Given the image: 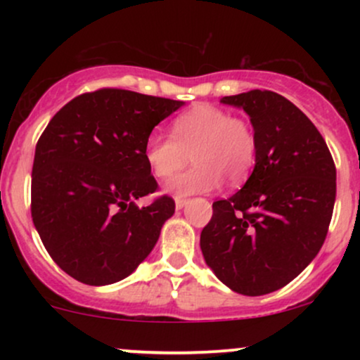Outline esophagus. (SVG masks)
Wrapping results in <instances>:
<instances>
[{"instance_id":"obj_1","label":"esophagus","mask_w":360,"mask_h":360,"mask_svg":"<svg viewBox=\"0 0 360 360\" xmlns=\"http://www.w3.org/2000/svg\"><path fill=\"white\" fill-rule=\"evenodd\" d=\"M186 203H188V200H186V198H176V210L184 208Z\"/></svg>"}]
</instances>
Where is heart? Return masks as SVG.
Here are the masks:
<instances>
[{"instance_id": "1", "label": "heart", "mask_w": 360, "mask_h": 360, "mask_svg": "<svg viewBox=\"0 0 360 360\" xmlns=\"http://www.w3.org/2000/svg\"><path fill=\"white\" fill-rule=\"evenodd\" d=\"M194 166L166 186L177 198L203 194L217 189L221 179L240 184L250 174L257 155L254 127L243 117H232L226 110L200 105L174 118L171 137L150 134L143 157L157 179L166 181L188 162Z\"/></svg>"}]
</instances>
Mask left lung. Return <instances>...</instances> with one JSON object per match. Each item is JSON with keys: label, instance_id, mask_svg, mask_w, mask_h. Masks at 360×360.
I'll return each mask as SVG.
<instances>
[{"label": "left lung", "instance_id": "1", "mask_svg": "<svg viewBox=\"0 0 360 360\" xmlns=\"http://www.w3.org/2000/svg\"><path fill=\"white\" fill-rule=\"evenodd\" d=\"M221 103L249 115L257 155L240 191L213 203L201 252L235 292L267 295L291 283L323 245L335 205V164L307 115L274 91L252 89Z\"/></svg>", "mask_w": 360, "mask_h": 360}]
</instances>
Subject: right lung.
<instances>
[{
	"instance_id": "right-lung-1",
	"label": "right lung",
	"mask_w": 360,
	"mask_h": 360,
	"mask_svg": "<svg viewBox=\"0 0 360 360\" xmlns=\"http://www.w3.org/2000/svg\"><path fill=\"white\" fill-rule=\"evenodd\" d=\"M184 103L103 88L53 115L35 147L32 220L62 271L89 286L125 279L150 254L174 200L157 191L143 147Z\"/></svg>"
}]
</instances>
